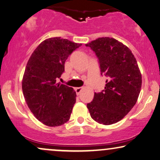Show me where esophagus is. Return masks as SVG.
<instances>
[{
    "label": "esophagus",
    "instance_id": "34e87169",
    "mask_svg": "<svg viewBox=\"0 0 160 160\" xmlns=\"http://www.w3.org/2000/svg\"><path fill=\"white\" fill-rule=\"evenodd\" d=\"M82 89H83V87H78V88H75V91L77 93V94L79 95L80 93H81V91H82Z\"/></svg>",
    "mask_w": 160,
    "mask_h": 160
}]
</instances>
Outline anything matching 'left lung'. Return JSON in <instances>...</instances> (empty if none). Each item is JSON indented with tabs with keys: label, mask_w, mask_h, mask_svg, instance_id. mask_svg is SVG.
Masks as SVG:
<instances>
[{
	"label": "left lung",
	"mask_w": 160,
	"mask_h": 160,
	"mask_svg": "<svg viewBox=\"0 0 160 160\" xmlns=\"http://www.w3.org/2000/svg\"><path fill=\"white\" fill-rule=\"evenodd\" d=\"M86 46L94 51L102 74L108 77L105 89L94 93L87 108L99 123H116L130 111L139 97L142 75L137 61L126 45L113 38H98Z\"/></svg>",
	"instance_id": "8db88e82"
}]
</instances>
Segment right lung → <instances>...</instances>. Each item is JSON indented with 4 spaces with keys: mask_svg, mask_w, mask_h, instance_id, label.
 I'll return each instance as SVG.
<instances>
[{
    "mask_svg": "<svg viewBox=\"0 0 160 160\" xmlns=\"http://www.w3.org/2000/svg\"><path fill=\"white\" fill-rule=\"evenodd\" d=\"M81 45L61 37L50 38L39 44L28 61L23 95L33 116L46 126L58 127L69 120L76 92L57 80L64 72L69 55Z\"/></svg>",
    "mask_w": 160,
    "mask_h": 160,
    "instance_id": "obj_1",
    "label": "right lung"
}]
</instances>
